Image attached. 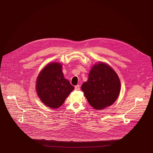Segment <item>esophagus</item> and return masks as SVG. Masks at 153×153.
Masks as SVG:
<instances>
[{
  "label": "esophagus",
  "mask_w": 153,
  "mask_h": 153,
  "mask_svg": "<svg viewBox=\"0 0 153 153\" xmlns=\"http://www.w3.org/2000/svg\"><path fill=\"white\" fill-rule=\"evenodd\" d=\"M75 90H76V91L80 90V86H79V85H77L75 86Z\"/></svg>",
  "instance_id": "1"
}]
</instances>
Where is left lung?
<instances>
[{"mask_svg":"<svg viewBox=\"0 0 153 153\" xmlns=\"http://www.w3.org/2000/svg\"><path fill=\"white\" fill-rule=\"evenodd\" d=\"M81 89L90 105L96 110H102L112 105L118 98L120 81L111 67L100 62L92 67Z\"/></svg>","mask_w":153,"mask_h":153,"instance_id":"8db88e82","label":"left lung"}]
</instances>
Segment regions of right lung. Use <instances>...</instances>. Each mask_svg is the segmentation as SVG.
I'll list each match as a JSON object with an SVG mask.
<instances>
[{"label": "right lung", "mask_w": 153, "mask_h": 153, "mask_svg": "<svg viewBox=\"0 0 153 153\" xmlns=\"http://www.w3.org/2000/svg\"><path fill=\"white\" fill-rule=\"evenodd\" d=\"M60 63L48 64L40 72L36 81L38 97L46 105L57 108L61 107L74 87L64 79Z\"/></svg>", "instance_id": "obj_1"}]
</instances>
